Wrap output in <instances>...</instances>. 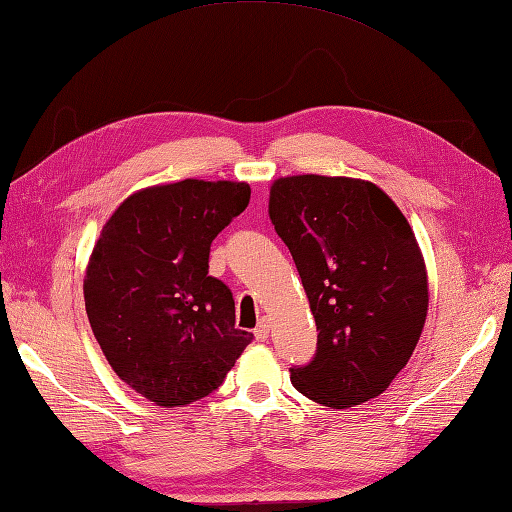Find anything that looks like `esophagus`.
Listing matches in <instances>:
<instances>
[{"label": "esophagus", "instance_id": "34e87169", "mask_svg": "<svg viewBox=\"0 0 512 512\" xmlns=\"http://www.w3.org/2000/svg\"><path fill=\"white\" fill-rule=\"evenodd\" d=\"M254 335H256L258 342H265V339L269 337V320H260L258 326H256V331H254Z\"/></svg>", "mask_w": 512, "mask_h": 512}]
</instances>
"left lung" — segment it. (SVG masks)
Listing matches in <instances>:
<instances>
[{"instance_id": "8db88e82", "label": "left lung", "mask_w": 512, "mask_h": 512, "mask_svg": "<svg viewBox=\"0 0 512 512\" xmlns=\"http://www.w3.org/2000/svg\"><path fill=\"white\" fill-rule=\"evenodd\" d=\"M269 219L302 278L317 350L291 368L293 388L335 410L385 392L423 333L427 271L396 203L370 181L280 177Z\"/></svg>"}]
</instances>
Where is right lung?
I'll return each mask as SVG.
<instances>
[{"label": "right lung", "mask_w": 512, "mask_h": 512, "mask_svg": "<svg viewBox=\"0 0 512 512\" xmlns=\"http://www.w3.org/2000/svg\"><path fill=\"white\" fill-rule=\"evenodd\" d=\"M243 181L184 179L124 199L100 232L85 309L118 377L181 407L223 383L254 335L236 328L230 287L208 276L210 245L249 203Z\"/></svg>", "instance_id": "right-lung-1"}]
</instances>
